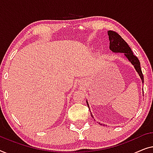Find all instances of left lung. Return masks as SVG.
<instances>
[{
	"instance_id": "left-lung-1",
	"label": "left lung",
	"mask_w": 153,
	"mask_h": 153,
	"mask_svg": "<svg viewBox=\"0 0 153 153\" xmlns=\"http://www.w3.org/2000/svg\"><path fill=\"white\" fill-rule=\"evenodd\" d=\"M109 40V49L114 53H123L126 57L128 58L133 66H134L135 69L138 73L139 76H140L142 83L143 84V75L142 74L141 68L140 66V62L138 58L133 54L132 50L128 46L123 39L120 36L119 34L116 33L114 31L109 30L108 31ZM87 103L89 107V104L87 101ZM90 110V109H89ZM91 112V111H90ZM91 117H93V115L91 114Z\"/></svg>"
}]
</instances>
